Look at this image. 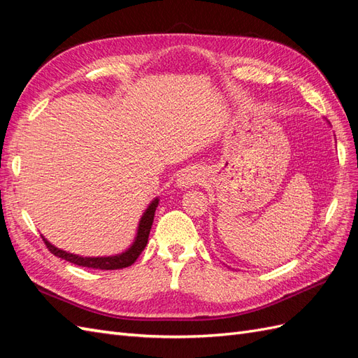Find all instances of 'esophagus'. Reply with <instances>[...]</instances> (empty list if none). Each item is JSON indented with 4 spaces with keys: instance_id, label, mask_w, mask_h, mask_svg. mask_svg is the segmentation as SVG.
<instances>
[{
    "instance_id": "34e87169",
    "label": "esophagus",
    "mask_w": 358,
    "mask_h": 358,
    "mask_svg": "<svg viewBox=\"0 0 358 358\" xmlns=\"http://www.w3.org/2000/svg\"><path fill=\"white\" fill-rule=\"evenodd\" d=\"M201 180H203V176H201V172L198 169H186L178 176L177 186L181 189H189L192 186H195Z\"/></svg>"
}]
</instances>
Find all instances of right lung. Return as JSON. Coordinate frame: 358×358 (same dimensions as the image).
<instances>
[{
    "instance_id": "right-lung-1",
    "label": "right lung",
    "mask_w": 358,
    "mask_h": 358,
    "mask_svg": "<svg viewBox=\"0 0 358 358\" xmlns=\"http://www.w3.org/2000/svg\"><path fill=\"white\" fill-rule=\"evenodd\" d=\"M159 198H154L148 207L145 208V212L141 217L139 225H137V233L133 243L128 246V248L122 252L115 254V255H104V257H83V255L78 254H72L68 251H63L57 246H54L48 239H45L43 242L47 245V248L56 255V257H60L63 260H66L69 263H74L77 266H83V268H90V269H99V271H115V269H122L128 268L137 260L141 252L145 250L146 243H148V236L151 231V225L154 221V213L155 208L159 206Z\"/></svg>"
}]
</instances>
